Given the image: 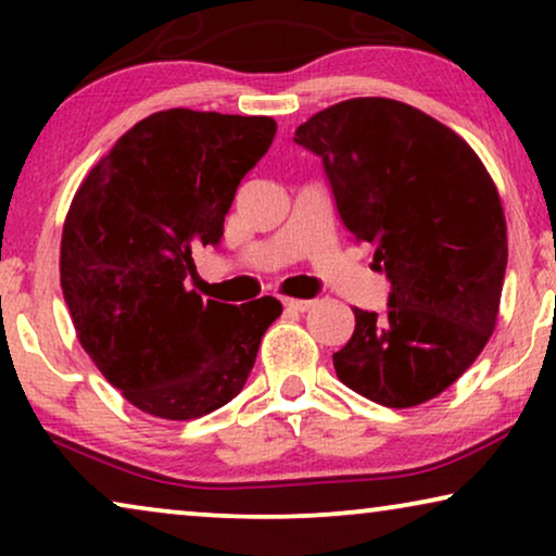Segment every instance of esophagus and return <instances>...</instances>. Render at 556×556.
I'll list each match as a JSON object with an SVG mask.
<instances>
[{"label":"esophagus","instance_id":"1","mask_svg":"<svg viewBox=\"0 0 556 556\" xmlns=\"http://www.w3.org/2000/svg\"><path fill=\"white\" fill-rule=\"evenodd\" d=\"M283 306L291 308V311H299V314H303V311H308L311 306H314V301H306V299H283Z\"/></svg>","mask_w":556,"mask_h":556}]
</instances>
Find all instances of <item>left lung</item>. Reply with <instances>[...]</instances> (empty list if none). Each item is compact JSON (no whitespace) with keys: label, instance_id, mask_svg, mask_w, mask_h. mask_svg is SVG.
<instances>
[{"label":"left lung","instance_id":"1","mask_svg":"<svg viewBox=\"0 0 556 556\" xmlns=\"http://www.w3.org/2000/svg\"><path fill=\"white\" fill-rule=\"evenodd\" d=\"M293 141L321 159L341 223L392 283L387 314L354 308L337 377L384 407L438 397L496 329L508 242L491 174L458 134L392 98L318 111Z\"/></svg>","mask_w":556,"mask_h":556}]
</instances>
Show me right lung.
<instances>
[{
  "label": "right lung",
  "mask_w": 556,
  "mask_h": 556,
  "mask_svg": "<svg viewBox=\"0 0 556 556\" xmlns=\"http://www.w3.org/2000/svg\"><path fill=\"white\" fill-rule=\"evenodd\" d=\"M268 116L169 109L113 143L75 192L60 286L80 346L164 420H194L242 390L280 301L230 306L187 291L192 250L217 245L242 177L276 136Z\"/></svg>",
  "instance_id": "1"
}]
</instances>
